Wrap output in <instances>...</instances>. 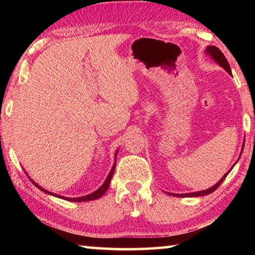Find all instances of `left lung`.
<instances>
[{
	"instance_id": "left-lung-1",
	"label": "left lung",
	"mask_w": 255,
	"mask_h": 255,
	"mask_svg": "<svg viewBox=\"0 0 255 255\" xmlns=\"http://www.w3.org/2000/svg\"><path fill=\"white\" fill-rule=\"evenodd\" d=\"M207 54H209L211 57H213L216 63H218L219 65H221L223 68H225V70L228 72V74L232 75V71H231V67H230V64H228L227 59L225 56H224V54L222 53L221 50H219V48H217L216 46H208L207 47ZM244 147V146H243ZM230 173V171L227 172V173L223 176V178L218 181L217 183H216L215 185H213V187L207 189V190H204V191H198V192H192V193H182V195H174V193H171L172 196H176V197H201V196H206V195H209V193H211L213 191H215L216 189H217L219 185L222 184V182L224 180H225V178L227 176V174Z\"/></svg>"
}]
</instances>
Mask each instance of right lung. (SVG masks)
Wrapping results in <instances>:
<instances>
[{
	"instance_id": "right-lung-1",
	"label": "right lung",
	"mask_w": 255,
	"mask_h": 255,
	"mask_svg": "<svg viewBox=\"0 0 255 255\" xmlns=\"http://www.w3.org/2000/svg\"><path fill=\"white\" fill-rule=\"evenodd\" d=\"M115 169H116V163L114 164V166H112V169H111V171H110L109 175H108V178H107V180L105 181V183H103V184L101 185V188H99V189L97 190V191H94L93 193H91V195H88V196H84V197H80V198H66V197H62V196L55 195V193H53V192H49V191H47V190L42 189V188L40 187V185H38L37 183H34L32 180H31V182H32L34 185H36V187H37L38 189H40L41 191H44V192H46V193H48V195H51V196H55V197L62 198V199H65V200H68V201H76V202H81V201L96 200V199H98V198H100V197H102L103 195H105V192L107 191L108 188H109V185H110V181H111L112 175H114Z\"/></svg>"
}]
</instances>
